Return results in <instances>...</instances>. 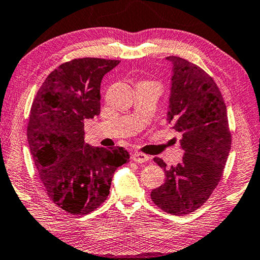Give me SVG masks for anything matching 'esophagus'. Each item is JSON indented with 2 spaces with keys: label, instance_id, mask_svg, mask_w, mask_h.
I'll list each match as a JSON object with an SVG mask.
<instances>
[{
  "label": "esophagus",
  "instance_id": "34e87169",
  "mask_svg": "<svg viewBox=\"0 0 260 260\" xmlns=\"http://www.w3.org/2000/svg\"><path fill=\"white\" fill-rule=\"evenodd\" d=\"M132 159L136 162H146L150 159V157L148 155H144L142 152H134L133 155H132Z\"/></svg>",
  "mask_w": 260,
  "mask_h": 260
}]
</instances>
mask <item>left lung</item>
Wrapping results in <instances>:
<instances>
[{"label": "left lung", "mask_w": 260, "mask_h": 260, "mask_svg": "<svg viewBox=\"0 0 260 260\" xmlns=\"http://www.w3.org/2000/svg\"><path fill=\"white\" fill-rule=\"evenodd\" d=\"M172 63L167 121L182 135V160L166 167L165 181L153 189V203L167 213L186 215L209 200L222 177L232 146L225 101L217 83L204 70L181 57L169 56Z\"/></svg>", "instance_id": "8db88e82"}]
</instances>
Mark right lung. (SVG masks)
Here are the masks:
<instances>
[{"mask_svg":"<svg viewBox=\"0 0 260 260\" xmlns=\"http://www.w3.org/2000/svg\"><path fill=\"white\" fill-rule=\"evenodd\" d=\"M120 60L78 58L46 78L32 103L27 140L49 199L71 214H87L108 199L113 173L128 161L122 147L85 143V119L101 112V82Z\"/></svg>","mask_w":260,"mask_h":260,"instance_id":"add662e5","label":"right lung"}]
</instances>
